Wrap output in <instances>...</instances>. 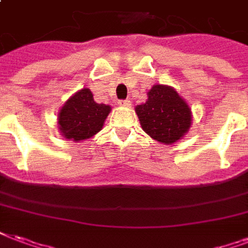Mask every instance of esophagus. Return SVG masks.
Returning a JSON list of instances; mask_svg holds the SVG:
<instances>
[{"mask_svg":"<svg viewBox=\"0 0 248 248\" xmlns=\"http://www.w3.org/2000/svg\"><path fill=\"white\" fill-rule=\"evenodd\" d=\"M131 104V100H120L119 102V106H122V107H129Z\"/></svg>","mask_w":248,"mask_h":248,"instance_id":"34e87169","label":"esophagus"}]
</instances>
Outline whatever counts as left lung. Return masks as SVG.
I'll return each mask as SVG.
<instances>
[{"label":"left lung","instance_id":"1","mask_svg":"<svg viewBox=\"0 0 248 248\" xmlns=\"http://www.w3.org/2000/svg\"><path fill=\"white\" fill-rule=\"evenodd\" d=\"M135 109L141 128L165 145L182 139L192 123L189 106L175 89L166 85H154L148 91V100Z\"/></svg>","mask_w":248,"mask_h":248}]
</instances>
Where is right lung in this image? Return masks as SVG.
<instances>
[{"instance_id": "right-lung-1", "label": "right lung", "mask_w": 248, "mask_h": 248, "mask_svg": "<svg viewBox=\"0 0 248 248\" xmlns=\"http://www.w3.org/2000/svg\"><path fill=\"white\" fill-rule=\"evenodd\" d=\"M109 112V106L96 103L90 89L83 87L61 107L57 122L59 129L65 139L79 142L95 136L103 128Z\"/></svg>"}]
</instances>
